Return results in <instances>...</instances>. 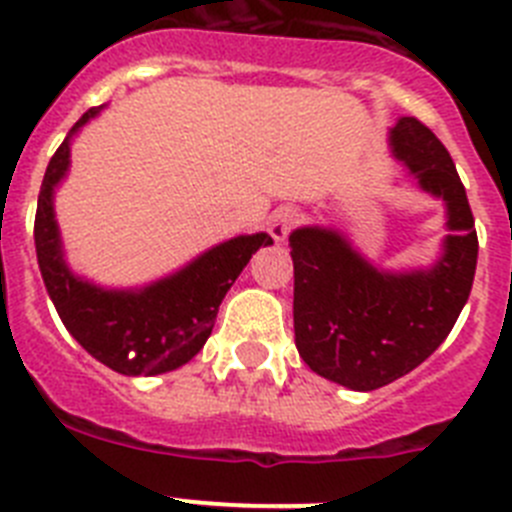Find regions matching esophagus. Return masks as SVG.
I'll use <instances>...</instances> for the list:
<instances>
[{
  "instance_id": "obj_1",
  "label": "esophagus",
  "mask_w": 512,
  "mask_h": 512,
  "mask_svg": "<svg viewBox=\"0 0 512 512\" xmlns=\"http://www.w3.org/2000/svg\"><path fill=\"white\" fill-rule=\"evenodd\" d=\"M300 223V212L295 207H279V210L271 212L269 217V233L277 243L287 241V235L297 228Z\"/></svg>"
}]
</instances>
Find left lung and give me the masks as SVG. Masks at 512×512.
Masks as SVG:
<instances>
[{"label":"left lung","instance_id":"left-lung-1","mask_svg":"<svg viewBox=\"0 0 512 512\" xmlns=\"http://www.w3.org/2000/svg\"><path fill=\"white\" fill-rule=\"evenodd\" d=\"M390 146L420 189L446 202L449 235L436 266L390 274L359 256L338 230L289 235L297 351L315 374L359 392L405 377L446 341L477 269L472 207L446 146L418 117L397 120Z\"/></svg>","mask_w":512,"mask_h":512}]
</instances>
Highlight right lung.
<instances>
[{
	"label": "right lung",
	"mask_w": 512,
	"mask_h": 512,
	"mask_svg": "<svg viewBox=\"0 0 512 512\" xmlns=\"http://www.w3.org/2000/svg\"><path fill=\"white\" fill-rule=\"evenodd\" d=\"M99 110L102 107H92L79 117L45 169L35 212V251L45 289L71 336L112 372L151 377L179 369L200 354L225 292L253 253L274 241L266 233L238 235L197 256L171 277L128 292L102 289L74 277L63 261L53 189L69 171L71 135Z\"/></svg>",
	"instance_id": "add662e5"
}]
</instances>
